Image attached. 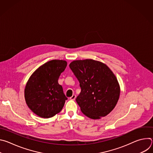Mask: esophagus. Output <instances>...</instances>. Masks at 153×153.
Instances as JSON below:
<instances>
[{"instance_id": "esophagus-1", "label": "esophagus", "mask_w": 153, "mask_h": 153, "mask_svg": "<svg viewBox=\"0 0 153 153\" xmlns=\"http://www.w3.org/2000/svg\"><path fill=\"white\" fill-rule=\"evenodd\" d=\"M76 96L75 94H73L71 97H70V99L72 100H74L76 99Z\"/></svg>"}]
</instances>
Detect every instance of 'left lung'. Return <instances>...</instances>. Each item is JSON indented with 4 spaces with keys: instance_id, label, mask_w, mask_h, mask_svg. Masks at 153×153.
<instances>
[{
    "instance_id": "left-lung-1",
    "label": "left lung",
    "mask_w": 153,
    "mask_h": 153,
    "mask_svg": "<svg viewBox=\"0 0 153 153\" xmlns=\"http://www.w3.org/2000/svg\"><path fill=\"white\" fill-rule=\"evenodd\" d=\"M70 68L80 83L81 92L76 100L88 117L99 119L110 113L120 96V86L105 63L93 59L74 60Z\"/></svg>"
}]
</instances>
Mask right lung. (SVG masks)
Listing matches in <instances>:
<instances>
[{"mask_svg": "<svg viewBox=\"0 0 153 153\" xmlns=\"http://www.w3.org/2000/svg\"><path fill=\"white\" fill-rule=\"evenodd\" d=\"M67 62L52 60L39 67L29 78L25 99L30 110L38 116L50 118L60 112L67 97L58 79Z\"/></svg>", "mask_w": 153, "mask_h": 153, "instance_id": "add662e5", "label": "right lung"}]
</instances>
